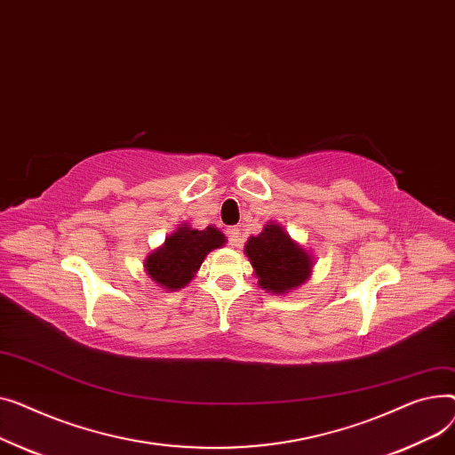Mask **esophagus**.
Here are the masks:
<instances>
[{"instance_id": "esophagus-1", "label": "esophagus", "mask_w": 455, "mask_h": 455, "mask_svg": "<svg viewBox=\"0 0 455 455\" xmlns=\"http://www.w3.org/2000/svg\"><path fill=\"white\" fill-rule=\"evenodd\" d=\"M226 235H228V240L231 246H240V229L238 228H228Z\"/></svg>"}]
</instances>
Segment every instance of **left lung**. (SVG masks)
<instances>
[{"label":"left lung","instance_id":"left-lung-1","mask_svg":"<svg viewBox=\"0 0 455 455\" xmlns=\"http://www.w3.org/2000/svg\"><path fill=\"white\" fill-rule=\"evenodd\" d=\"M244 253L248 255L259 286L272 293H286L303 284L312 272V257L293 243L283 226L270 222L262 233L250 236Z\"/></svg>","mask_w":455,"mask_h":455}]
</instances>
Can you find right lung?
<instances>
[{
  "instance_id": "right-lung-1",
  "label": "right lung",
  "mask_w": 455,
  "mask_h": 455,
  "mask_svg": "<svg viewBox=\"0 0 455 455\" xmlns=\"http://www.w3.org/2000/svg\"><path fill=\"white\" fill-rule=\"evenodd\" d=\"M224 244L226 236L217 228L193 229L189 224H181L165 238L162 248L145 259V272L164 290H180L191 283L205 255Z\"/></svg>"
}]
</instances>
